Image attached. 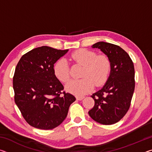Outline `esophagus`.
<instances>
[{
  "label": "esophagus",
  "mask_w": 152,
  "mask_h": 152,
  "mask_svg": "<svg viewBox=\"0 0 152 152\" xmlns=\"http://www.w3.org/2000/svg\"><path fill=\"white\" fill-rule=\"evenodd\" d=\"M84 96H76V99L78 100V101H82V99H84Z\"/></svg>",
  "instance_id": "1"
}]
</instances>
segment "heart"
<instances>
[{"mask_svg": "<svg viewBox=\"0 0 152 152\" xmlns=\"http://www.w3.org/2000/svg\"><path fill=\"white\" fill-rule=\"evenodd\" d=\"M71 58L77 64L84 66L80 80H71L66 85L68 92L76 96H84L92 91L94 84L101 86L105 83L109 76L110 62L106 55H97L96 52L80 49L72 53ZM53 71L56 76L63 82L70 78L69 66L65 59H60L55 64Z\"/></svg>", "mask_w": 152, "mask_h": 152, "instance_id": "heart-1", "label": "heart"}]
</instances>
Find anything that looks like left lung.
<instances>
[{"label":"left lung","mask_w":152,"mask_h":152,"mask_svg":"<svg viewBox=\"0 0 152 152\" xmlns=\"http://www.w3.org/2000/svg\"><path fill=\"white\" fill-rule=\"evenodd\" d=\"M92 48L99 49L109 58L110 71L104 85L91 96L94 106L88 114L101 124H115L129 109L135 89L134 66L128 53L119 46L99 42Z\"/></svg>","instance_id":"1"}]
</instances>
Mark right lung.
I'll list each match as a JSON object with an SVG mask.
<instances>
[{
    "mask_svg": "<svg viewBox=\"0 0 152 152\" xmlns=\"http://www.w3.org/2000/svg\"><path fill=\"white\" fill-rule=\"evenodd\" d=\"M42 46L20 59L15 71V101L25 121L33 127L52 129L66 119L76 98L63 92L53 71L54 64L68 52Z\"/></svg>",
    "mask_w": 152,
    "mask_h": 152,
    "instance_id": "obj_1",
    "label": "right lung"
}]
</instances>
